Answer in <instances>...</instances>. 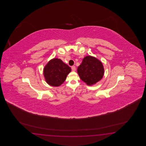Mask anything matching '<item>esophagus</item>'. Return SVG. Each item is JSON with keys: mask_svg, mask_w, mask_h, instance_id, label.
<instances>
[{"mask_svg": "<svg viewBox=\"0 0 146 146\" xmlns=\"http://www.w3.org/2000/svg\"><path fill=\"white\" fill-rule=\"evenodd\" d=\"M72 71H74H74H75V70H76V67H75V66H72Z\"/></svg>", "mask_w": 146, "mask_h": 146, "instance_id": "obj_1", "label": "esophagus"}]
</instances>
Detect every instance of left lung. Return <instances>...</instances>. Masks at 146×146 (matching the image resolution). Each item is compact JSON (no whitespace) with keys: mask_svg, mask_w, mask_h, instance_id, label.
Here are the masks:
<instances>
[{"mask_svg":"<svg viewBox=\"0 0 146 146\" xmlns=\"http://www.w3.org/2000/svg\"><path fill=\"white\" fill-rule=\"evenodd\" d=\"M77 72L82 80L87 85L91 86L102 78L104 70L99 60L93 56H87L78 66Z\"/></svg>","mask_w":146,"mask_h":146,"instance_id":"8db88e82","label":"left lung"}]
</instances>
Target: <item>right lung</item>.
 Listing matches in <instances>:
<instances>
[{"instance_id":"1","label":"right lung","mask_w":146,"mask_h":146,"mask_svg":"<svg viewBox=\"0 0 146 146\" xmlns=\"http://www.w3.org/2000/svg\"><path fill=\"white\" fill-rule=\"evenodd\" d=\"M71 68L61 59L53 58L44 68V76L47 83L53 87H58L65 81Z\"/></svg>"}]
</instances>
